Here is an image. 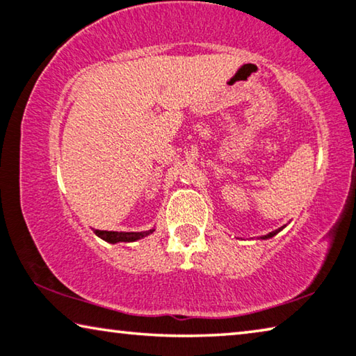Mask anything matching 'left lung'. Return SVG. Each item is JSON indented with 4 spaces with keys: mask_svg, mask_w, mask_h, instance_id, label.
<instances>
[{
    "mask_svg": "<svg viewBox=\"0 0 356 356\" xmlns=\"http://www.w3.org/2000/svg\"><path fill=\"white\" fill-rule=\"evenodd\" d=\"M283 227H285V226H283ZM283 227H280V229H277V231H272V232H269V234H267V235H264V237H261V238H270V237H273V235H275V234H278V232H280Z\"/></svg>",
    "mask_w": 356,
    "mask_h": 356,
    "instance_id": "left-lung-1",
    "label": "left lung"
}]
</instances>
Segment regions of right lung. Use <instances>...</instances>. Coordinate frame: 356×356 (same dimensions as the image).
<instances>
[{
    "instance_id": "obj_1",
    "label": "right lung",
    "mask_w": 356,
    "mask_h": 356,
    "mask_svg": "<svg viewBox=\"0 0 356 356\" xmlns=\"http://www.w3.org/2000/svg\"><path fill=\"white\" fill-rule=\"evenodd\" d=\"M98 237L105 240V242L109 243H118V242H135V240H140L154 232V229H149V231H143V232H114V231H98L95 229L94 231Z\"/></svg>"
}]
</instances>
